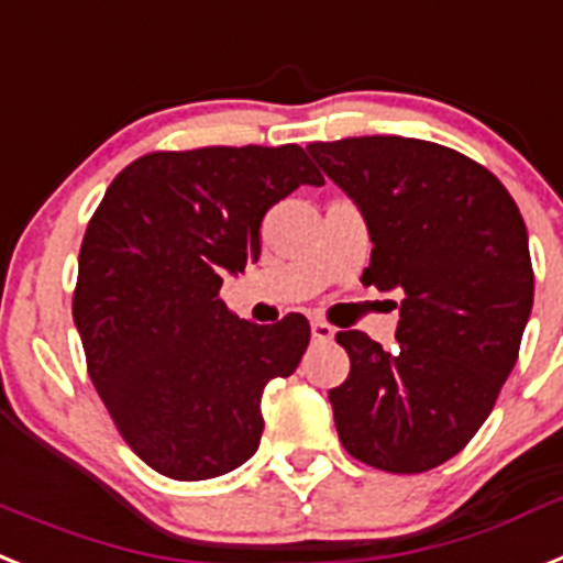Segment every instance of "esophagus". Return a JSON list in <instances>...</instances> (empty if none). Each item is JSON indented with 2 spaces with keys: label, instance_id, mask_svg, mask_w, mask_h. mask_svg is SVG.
Masks as SVG:
<instances>
[{
  "label": "esophagus",
  "instance_id": "esophagus-1",
  "mask_svg": "<svg viewBox=\"0 0 563 563\" xmlns=\"http://www.w3.org/2000/svg\"><path fill=\"white\" fill-rule=\"evenodd\" d=\"M310 333H313L316 341H330L335 335V330L330 328L328 321L321 319H313V324H310Z\"/></svg>",
  "mask_w": 563,
  "mask_h": 563
}]
</instances>
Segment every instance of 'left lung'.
I'll list each match as a JSON object with an SVG mask.
<instances>
[{
  "mask_svg": "<svg viewBox=\"0 0 563 563\" xmlns=\"http://www.w3.org/2000/svg\"><path fill=\"white\" fill-rule=\"evenodd\" d=\"M369 230L362 282L398 290V344L335 335L350 376L330 390L339 439L384 473L461 453L516 367L532 310L527 228L507 187L444 144L362 136L307 144Z\"/></svg>",
  "mask_w": 563,
  "mask_h": 563,
  "instance_id": "8db88e82",
  "label": "left lung"
}]
</instances>
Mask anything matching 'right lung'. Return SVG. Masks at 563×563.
I'll return each mask as SVG.
<instances>
[{"label":"right lung","instance_id":"right-lung-1","mask_svg":"<svg viewBox=\"0 0 563 563\" xmlns=\"http://www.w3.org/2000/svg\"><path fill=\"white\" fill-rule=\"evenodd\" d=\"M324 185L299 144L136 158L110 181L79 250L74 321L119 435L176 482L216 478L258 450L262 393L310 344L301 313L253 324L219 299L258 262L264 213Z\"/></svg>","mask_w":563,"mask_h":563}]
</instances>
